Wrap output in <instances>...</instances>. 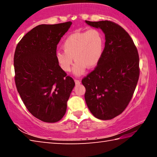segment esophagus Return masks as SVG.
<instances>
[{
    "label": "esophagus",
    "instance_id": "esophagus-1",
    "mask_svg": "<svg viewBox=\"0 0 157 157\" xmlns=\"http://www.w3.org/2000/svg\"><path fill=\"white\" fill-rule=\"evenodd\" d=\"M75 82L76 84H80V80H79V79H75Z\"/></svg>",
    "mask_w": 157,
    "mask_h": 157
}]
</instances>
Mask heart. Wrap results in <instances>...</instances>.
<instances>
[{
	"instance_id": "1",
	"label": "heart",
	"mask_w": 157,
	"mask_h": 157,
	"mask_svg": "<svg viewBox=\"0 0 157 157\" xmlns=\"http://www.w3.org/2000/svg\"><path fill=\"white\" fill-rule=\"evenodd\" d=\"M104 34L96 28L77 32L66 37L62 44L63 50H58L55 58L59 67L69 72L74 59L76 62L73 69L74 75H83L87 66H96L102 57L105 50Z\"/></svg>"
}]
</instances>
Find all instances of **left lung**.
Segmentation results:
<instances>
[{"instance_id": "obj_1", "label": "left lung", "mask_w": 157, "mask_h": 157, "mask_svg": "<svg viewBox=\"0 0 157 157\" xmlns=\"http://www.w3.org/2000/svg\"><path fill=\"white\" fill-rule=\"evenodd\" d=\"M105 34L104 53L92 72L82 80L87 107L95 118L111 120L131 100L139 78V53L129 34L109 21H85Z\"/></svg>"}]
</instances>
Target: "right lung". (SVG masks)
Listing matches in <instances>:
<instances>
[{"label": "right lung", "instance_id": "obj_1", "mask_svg": "<svg viewBox=\"0 0 157 157\" xmlns=\"http://www.w3.org/2000/svg\"><path fill=\"white\" fill-rule=\"evenodd\" d=\"M72 22L36 26L16 48L15 83L26 108L46 123L60 121L75 82L59 67L55 58L57 46Z\"/></svg>", "mask_w": 157, "mask_h": 157}]
</instances>
